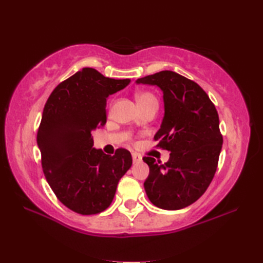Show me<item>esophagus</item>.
I'll list each match as a JSON object with an SVG mask.
<instances>
[{
	"instance_id": "34e87169",
	"label": "esophagus",
	"mask_w": 263,
	"mask_h": 263,
	"mask_svg": "<svg viewBox=\"0 0 263 263\" xmlns=\"http://www.w3.org/2000/svg\"><path fill=\"white\" fill-rule=\"evenodd\" d=\"M132 159H133V161H135V163H140V161L142 160V157L140 155L133 153L132 154Z\"/></svg>"
}]
</instances>
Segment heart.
Listing matches in <instances>:
<instances>
[{
  "label": "heart",
  "mask_w": 263,
  "mask_h": 263,
  "mask_svg": "<svg viewBox=\"0 0 263 263\" xmlns=\"http://www.w3.org/2000/svg\"><path fill=\"white\" fill-rule=\"evenodd\" d=\"M137 102L141 108L149 104H158L157 98H156L155 95L150 91L139 92L137 95Z\"/></svg>",
  "instance_id": "1"
}]
</instances>
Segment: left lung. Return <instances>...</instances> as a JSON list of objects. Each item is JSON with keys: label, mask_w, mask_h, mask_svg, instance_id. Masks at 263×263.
I'll return each mask as SVG.
<instances>
[{"label": "left lung", "mask_w": 263, "mask_h": 263, "mask_svg": "<svg viewBox=\"0 0 263 263\" xmlns=\"http://www.w3.org/2000/svg\"><path fill=\"white\" fill-rule=\"evenodd\" d=\"M137 83L163 90L165 115L154 139L156 147L171 152L165 164L143 157L149 166L144 190L158 208H185L205 192L217 171L222 146L217 109L197 82L176 72L160 71Z\"/></svg>", "instance_id": "obj_1"}]
</instances>
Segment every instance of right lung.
Wrapping results in <instances>:
<instances>
[{
    "mask_svg": "<svg viewBox=\"0 0 263 263\" xmlns=\"http://www.w3.org/2000/svg\"><path fill=\"white\" fill-rule=\"evenodd\" d=\"M130 79H110L92 68L62 81L49 95L37 132L42 167L57 198L80 215L107 209L117 184L132 165L128 150L114 156L95 149L91 131L106 123L109 95Z\"/></svg>",
    "mask_w": 263,
    "mask_h": 263,
    "instance_id": "right-lung-1",
    "label": "right lung"
}]
</instances>
